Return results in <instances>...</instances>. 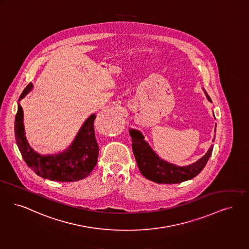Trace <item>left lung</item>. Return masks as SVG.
<instances>
[{
	"instance_id": "left-lung-1",
	"label": "left lung",
	"mask_w": 249,
	"mask_h": 249,
	"mask_svg": "<svg viewBox=\"0 0 249 249\" xmlns=\"http://www.w3.org/2000/svg\"><path fill=\"white\" fill-rule=\"evenodd\" d=\"M207 97L211 102L208 94ZM129 135L132 141V151L141 173L146 179L158 183H179L195 178L205 168L213 150L211 146L202 159L192 165L178 167L160 159L138 130L130 129Z\"/></svg>"
}]
</instances>
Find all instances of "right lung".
Instances as JSON below:
<instances>
[{"mask_svg":"<svg viewBox=\"0 0 249 249\" xmlns=\"http://www.w3.org/2000/svg\"><path fill=\"white\" fill-rule=\"evenodd\" d=\"M30 83L20 95L19 101L32 89ZM91 115L84 122L76 139L63 153L54 156H40L31 149L24 133L23 109L18 105L15 120V137L22 158L38 176L56 181H77L89 176L97 164L99 147L95 139Z\"/></svg>","mask_w":249,"mask_h":249,"instance_id":"obj_1","label":"right lung"}]
</instances>
